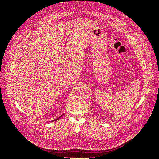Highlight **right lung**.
Returning <instances> with one entry per match:
<instances>
[{
  "label": "right lung",
  "mask_w": 159,
  "mask_h": 159,
  "mask_svg": "<svg viewBox=\"0 0 159 159\" xmlns=\"http://www.w3.org/2000/svg\"><path fill=\"white\" fill-rule=\"evenodd\" d=\"M63 115H64V114H62L61 115V116H60L59 117H57V119H54V120H52V121H50V122H53V121H56V120H58V119H60L62 116H63ZM49 123V122H48Z\"/></svg>",
  "instance_id": "obj_1"
}]
</instances>
